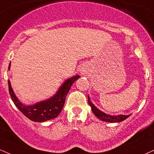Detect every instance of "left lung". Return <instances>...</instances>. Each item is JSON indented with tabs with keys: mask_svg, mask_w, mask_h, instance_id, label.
<instances>
[{
	"mask_svg": "<svg viewBox=\"0 0 154 154\" xmlns=\"http://www.w3.org/2000/svg\"><path fill=\"white\" fill-rule=\"evenodd\" d=\"M88 103L90 106L91 107L92 111L93 113L95 114L96 117L99 118L100 120H103V121L108 122V123H119V122L123 121L124 120L127 119L131 115H128V116H124V115H118V116H111V115H108L105 113L104 112L101 111L100 110L96 107L95 105H93V103L90 101V97L88 95Z\"/></svg>",
	"mask_w": 154,
	"mask_h": 154,
	"instance_id": "obj_1",
	"label": "left lung"
}]
</instances>
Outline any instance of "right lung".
Instances as JSON below:
<instances>
[{
	"mask_svg": "<svg viewBox=\"0 0 154 154\" xmlns=\"http://www.w3.org/2000/svg\"><path fill=\"white\" fill-rule=\"evenodd\" d=\"M10 69L11 62L8 66V70ZM79 77H80L79 75H75L66 79L52 97L48 98L45 100L38 102L34 105H26L23 104L15 95L10 80L8 79L9 93L15 105L26 117L34 122L42 123L54 119L59 116L62 110L65 103L66 96L69 92L71 86Z\"/></svg>",
	"mask_w": 154,
	"mask_h": 154,
	"instance_id": "1",
	"label": "right lung"
}]
</instances>
